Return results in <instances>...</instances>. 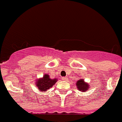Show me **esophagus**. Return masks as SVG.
Instances as JSON below:
<instances>
[{"mask_svg": "<svg viewBox=\"0 0 122 122\" xmlns=\"http://www.w3.org/2000/svg\"><path fill=\"white\" fill-rule=\"evenodd\" d=\"M62 80H64V81H66V80H67V78L66 77H62Z\"/></svg>", "mask_w": 122, "mask_h": 122, "instance_id": "esophagus-1", "label": "esophagus"}]
</instances>
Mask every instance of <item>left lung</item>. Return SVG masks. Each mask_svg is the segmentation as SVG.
I'll use <instances>...</instances> for the list:
<instances>
[{
    "label": "left lung",
    "instance_id": "obj_1",
    "mask_svg": "<svg viewBox=\"0 0 122 122\" xmlns=\"http://www.w3.org/2000/svg\"><path fill=\"white\" fill-rule=\"evenodd\" d=\"M76 85H77V88L79 89V90L81 91V92H86L89 88L88 85L85 83V82H84L83 80H82V79L77 81Z\"/></svg>",
    "mask_w": 122,
    "mask_h": 122
}]
</instances>
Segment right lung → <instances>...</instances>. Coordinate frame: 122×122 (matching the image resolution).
I'll return each mask as SVG.
<instances>
[{
	"instance_id": "right-lung-1",
	"label": "right lung",
	"mask_w": 122,
	"mask_h": 122,
	"mask_svg": "<svg viewBox=\"0 0 122 122\" xmlns=\"http://www.w3.org/2000/svg\"><path fill=\"white\" fill-rule=\"evenodd\" d=\"M57 81V79H55L52 80L50 78L48 74H45L42 79H40L36 81V85H37L38 89L41 92H45L50 88L53 86Z\"/></svg>"
}]
</instances>
